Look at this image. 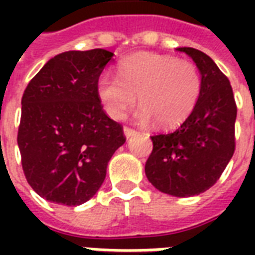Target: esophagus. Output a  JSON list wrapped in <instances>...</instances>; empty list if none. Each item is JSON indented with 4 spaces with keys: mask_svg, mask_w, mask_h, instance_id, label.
I'll use <instances>...</instances> for the list:
<instances>
[{
    "mask_svg": "<svg viewBox=\"0 0 255 255\" xmlns=\"http://www.w3.org/2000/svg\"><path fill=\"white\" fill-rule=\"evenodd\" d=\"M136 133H138L136 129H133V128L131 127H124V135H126L127 138H132V136H135Z\"/></svg>",
    "mask_w": 255,
    "mask_h": 255,
    "instance_id": "34e87169",
    "label": "esophagus"
}]
</instances>
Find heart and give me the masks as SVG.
Masks as SVG:
<instances>
[{
    "mask_svg": "<svg viewBox=\"0 0 255 255\" xmlns=\"http://www.w3.org/2000/svg\"><path fill=\"white\" fill-rule=\"evenodd\" d=\"M202 78L195 64L173 56L139 53L119 64V76L102 73L97 93L106 113L122 120L139 104L140 122L157 120L161 127H175L187 119L197 105Z\"/></svg>",
    "mask_w": 255,
    "mask_h": 255,
    "instance_id": "heart-1",
    "label": "heart"
}]
</instances>
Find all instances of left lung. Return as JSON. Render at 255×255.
<instances>
[{
	"instance_id": "obj_1",
	"label": "left lung",
	"mask_w": 255,
	"mask_h": 255,
	"mask_svg": "<svg viewBox=\"0 0 255 255\" xmlns=\"http://www.w3.org/2000/svg\"><path fill=\"white\" fill-rule=\"evenodd\" d=\"M197 64L202 90L197 105L182 126L151 136L153 151L144 165L157 190L192 197L217 182L235 151L236 102L230 80L208 54L179 47Z\"/></svg>"
}]
</instances>
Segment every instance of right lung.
I'll list each match as a JSON object with an SVG mask.
<instances>
[{"instance_id":"obj_1","label":"right lung","mask_w":255,"mask_h":255,"mask_svg":"<svg viewBox=\"0 0 255 255\" xmlns=\"http://www.w3.org/2000/svg\"><path fill=\"white\" fill-rule=\"evenodd\" d=\"M113 53L65 52L31 79L21 98L17 144L32 190L67 206L87 202L124 142L120 123L104 111L97 84Z\"/></svg>"}]
</instances>
